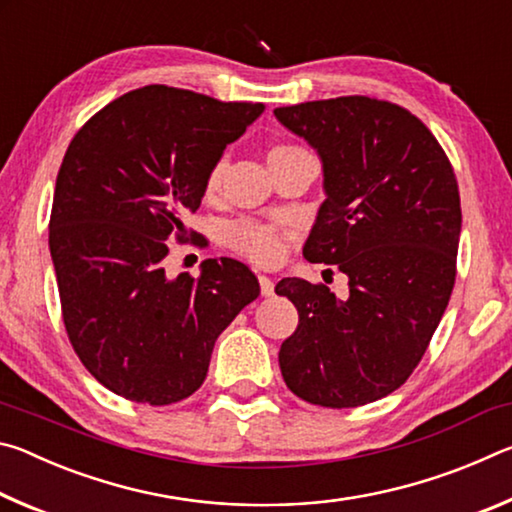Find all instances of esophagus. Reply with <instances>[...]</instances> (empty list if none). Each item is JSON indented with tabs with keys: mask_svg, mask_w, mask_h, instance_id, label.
Returning <instances> with one entry per match:
<instances>
[{
	"mask_svg": "<svg viewBox=\"0 0 512 512\" xmlns=\"http://www.w3.org/2000/svg\"><path fill=\"white\" fill-rule=\"evenodd\" d=\"M259 289H262V296L264 298H271L275 293V284L268 275H259Z\"/></svg>",
	"mask_w": 512,
	"mask_h": 512,
	"instance_id": "esophagus-1",
	"label": "esophagus"
}]
</instances>
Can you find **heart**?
Masks as SVG:
<instances>
[{
    "label": "heart",
    "instance_id": "obj_1",
    "mask_svg": "<svg viewBox=\"0 0 512 512\" xmlns=\"http://www.w3.org/2000/svg\"><path fill=\"white\" fill-rule=\"evenodd\" d=\"M291 151H298V146H293V144L275 146V149L268 153V160L277 158V155H287ZM221 176H223V162L216 160L205 178L207 194H212L219 189ZM225 237H228V244L235 248L239 255L248 257L250 262H255V264H271V262H277L282 255V239H280V235H277V230L273 228V225L248 219V216L228 223V228H225Z\"/></svg>",
    "mask_w": 512,
    "mask_h": 512
}]
</instances>
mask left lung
I'll return each instance as SVG.
<instances>
[{
    "label": "left lung",
    "mask_w": 512,
    "mask_h": 512,
    "mask_svg": "<svg viewBox=\"0 0 512 512\" xmlns=\"http://www.w3.org/2000/svg\"><path fill=\"white\" fill-rule=\"evenodd\" d=\"M275 117L323 160L327 198L302 255L350 280L345 300L300 277L277 282L300 318L280 348L282 377L327 409L381 400L411 377L452 296L461 237L452 162L391 101L354 94L275 108Z\"/></svg>",
    "instance_id": "left-lung-1"
}]
</instances>
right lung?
I'll use <instances>...</instances> for the list:
<instances>
[{
  "label": "right lung",
  "mask_w": 512,
  "mask_h": 512,
  "mask_svg": "<svg viewBox=\"0 0 512 512\" xmlns=\"http://www.w3.org/2000/svg\"><path fill=\"white\" fill-rule=\"evenodd\" d=\"M262 110L146 85L110 101L69 142L49 250L69 343L115 395L151 406L185 400L205 381L214 341L259 296L237 259H205L201 277L176 280L162 259L171 237L198 234L185 216L201 207L207 173Z\"/></svg>",
  "instance_id": "obj_1"
}]
</instances>
